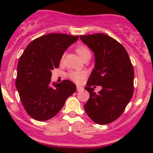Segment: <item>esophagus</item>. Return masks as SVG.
Here are the masks:
<instances>
[{
    "label": "esophagus",
    "mask_w": 153,
    "mask_h": 153,
    "mask_svg": "<svg viewBox=\"0 0 153 153\" xmlns=\"http://www.w3.org/2000/svg\"><path fill=\"white\" fill-rule=\"evenodd\" d=\"M77 91H81V90H83V89H84V88L82 87V86H78V85H77Z\"/></svg>",
    "instance_id": "obj_1"
}]
</instances>
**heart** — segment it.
<instances>
[{
	"label": "heart",
	"mask_w": 153,
	"mask_h": 153,
	"mask_svg": "<svg viewBox=\"0 0 153 153\" xmlns=\"http://www.w3.org/2000/svg\"><path fill=\"white\" fill-rule=\"evenodd\" d=\"M77 54L80 56V58L82 59L84 56L86 55H89L90 54L89 49L86 48L85 46L84 45H79L76 47L75 49ZM85 76V72H77V71H71L68 74V77H69L70 79H72V81H75V82L78 83L83 79Z\"/></svg>",
	"instance_id": "heart-1"
}]
</instances>
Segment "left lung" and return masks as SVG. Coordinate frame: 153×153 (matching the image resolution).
I'll return each instance as SVG.
<instances>
[{"label": "left lung", "instance_id": "8db88e82", "mask_svg": "<svg viewBox=\"0 0 153 153\" xmlns=\"http://www.w3.org/2000/svg\"><path fill=\"white\" fill-rule=\"evenodd\" d=\"M80 38L95 55V67L85 87L89 98L84 109L96 124H109L121 116L132 98L133 67L125 48L109 35L97 33ZM95 85L102 86L98 94L94 92Z\"/></svg>", "mask_w": 153, "mask_h": 153}]
</instances>
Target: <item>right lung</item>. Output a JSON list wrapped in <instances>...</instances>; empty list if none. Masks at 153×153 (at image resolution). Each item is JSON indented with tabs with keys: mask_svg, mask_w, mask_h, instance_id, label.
I'll return each mask as SVG.
<instances>
[{
	"mask_svg": "<svg viewBox=\"0 0 153 153\" xmlns=\"http://www.w3.org/2000/svg\"><path fill=\"white\" fill-rule=\"evenodd\" d=\"M79 36L52 33L39 37L27 46L17 68L15 85L29 115L39 121L55 116L68 97L76 91L69 80L51 84V71L59 67L66 49Z\"/></svg>",
	"mask_w": 153,
	"mask_h": 153,
	"instance_id": "right-lung-1",
	"label": "right lung"
}]
</instances>
